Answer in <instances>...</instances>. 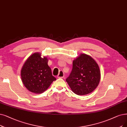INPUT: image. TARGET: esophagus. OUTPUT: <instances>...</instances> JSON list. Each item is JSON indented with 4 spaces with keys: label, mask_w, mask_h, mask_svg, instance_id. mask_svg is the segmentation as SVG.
Masks as SVG:
<instances>
[{
    "label": "esophagus",
    "mask_w": 127,
    "mask_h": 127,
    "mask_svg": "<svg viewBox=\"0 0 127 127\" xmlns=\"http://www.w3.org/2000/svg\"><path fill=\"white\" fill-rule=\"evenodd\" d=\"M64 72L63 71L61 70L59 71V73L58 75H57V77L58 78H63L64 77Z\"/></svg>",
    "instance_id": "esophagus-1"
}]
</instances>
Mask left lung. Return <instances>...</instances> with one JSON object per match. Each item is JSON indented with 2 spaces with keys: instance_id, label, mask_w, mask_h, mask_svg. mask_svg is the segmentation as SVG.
<instances>
[{
  "instance_id": "1",
  "label": "left lung",
  "mask_w": 127,
  "mask_h": 127,
  "mask_svg": "<svg viewBox=\"0 0 127 127\" xmlns=\"http://www.w3.org/2000/svg\"><path fill=\"white\" fill-rule=\"evenodd\" d=\"M100 79L97 64L90 56L82 54L73 61L72 69L66 81L75 94L83 95L92 92Z\"/></svg>"
}]
</instances>
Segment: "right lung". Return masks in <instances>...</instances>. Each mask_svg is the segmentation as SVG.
<instances>
[{
  "instance_id": "right-lung-1",
  "label": "right lung",
  "mask_w": 127,
  "mask_h": 127,
  "mask_svg": "<svg viewBox=\"0 0 127 127\" xmlns=\"http://www.w3.org/2000/svg\"><path fill=\"white\" fill-rule=\"evenodd\" d=\"M47 64L46 57L42 58L39 53H36L30 56L23 64L21 71L22 81L31 92H44L56 80Z\"/></svg>"
}]
</instances>
